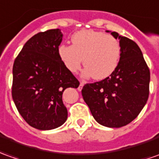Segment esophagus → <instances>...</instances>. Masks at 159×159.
Listing matches in <instances>:
<instances>
[{
  "label": "esophagus",
  "instance_id": "34e87169",
  "mask_svg": "<svg viewBox=\"0 0 159 159\" xmlns=\"http://www.w3.org/2000/svg\"><path fill=\"white\" fill-rule=\"evenodd\" d=\"M83 86H84V82H81L80 81V86H79V88H78V90L79 91H81L82 87H83Z\"/></svg>",
  "mask_w": 159,
  "mask_h": 159
}]
</instances>
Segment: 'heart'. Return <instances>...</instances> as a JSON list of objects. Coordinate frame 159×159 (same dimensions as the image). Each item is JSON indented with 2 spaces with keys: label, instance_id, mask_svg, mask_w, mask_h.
Here are the masks:
<instances>
[{
  "label": "heart",
  "instance_id": "1",
  "mask_svg": "<svg viewBox=\"0 0 159 159\" xmlns=\"http://www.w3.org/2000/svg\"><path fill=\"white\" fill-rule=\"evenodd\" d=\"M72 45L61 44L58 54L70 73L80 68L83 60L85 69L82 75L94 80L109 77L119 66L121 48L119 40L94 30H81L72 36Z\"/></svg>",
  "mask_w": 159,
  "mask_h": 159
}]
</instances>
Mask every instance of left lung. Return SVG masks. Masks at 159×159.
I'll return each instance as SVG.
<instances>
[{
  "label": "left lung",
  "instance_id": "8db88e82",
  "mask_svg": "<svg viewBox=\"0 0 159 159\" xmlns=\"http://www.w3.org/2000/svg\"><path fill=\"white\" fill-rule=\"evenodd\" d=\"M111 33L119 39L121 56L109 77L83 86L82 96L98 124L119 128L131 123L142 111L149 97L150 70L133 40Z\"/></svg>",
  "mask_w": 159,
  "mask_h": 159
}]
</instances>
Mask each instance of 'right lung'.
Returning <instances> with one entry per match:
<instances>
[{
  "instance_id": "add662e5",
  "label": "right lung",
  "mask_w": 159,
  "mask_h": 159,
  "mask_svg": "<svg viewBox=\"0 0 159 159\" xmlns=\"http://www.w3.org/2000/svg\"><path fill=\"white\" fill-rule=\"evenodd\" d=\"M62 38L59 28L34 35L13 66V100L25 121L38 130H52L65 123L67 110L62 101L63 92L80 86L58 54Z\"/></svg>"
}]
</instances>
